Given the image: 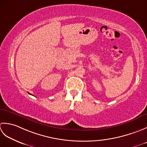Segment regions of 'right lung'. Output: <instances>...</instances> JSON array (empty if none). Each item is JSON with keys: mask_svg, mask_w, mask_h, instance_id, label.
<instances>
[{"mask_svg": "<svg viewBox=\"0 0 147 147\" xmlns=\"http://www.w3.org/2000/svg\"><path fill=\"white\" fill-rule=\"evenodd\" d=\"M29 94H30V93H29Z\"/></svg>", "mask_w": 147, "mask_h": 147, "instance_id": "1", "label": "right lung"}]
</instances>
